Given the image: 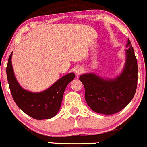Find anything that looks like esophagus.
Returning a JSON list of instances; mask_svg holds the SVG:
<instances>
[{"mask_svg":"<svg viewBox=\"0 0 147 147\" xmlns=\"http://www.w3.org/2000/svg\"><path fill=\"white\" fill-rule=\"evenodd\" d=\"M83 72H84V68H83L82 67L79 66V67H77V68H75V72L77 75H81V74L83 73Z\"/></svg>","mask_w":147,"mask_h":147,"instance_id":"obj_1","label":"esophagus"}]
</instances>
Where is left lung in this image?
Returning <instances> with one entry per match:
<instances>
[{"label": "left lung", "instance_id": "1", "mask_svg": "<svg viewBox=\"0 0 147 147\" xmlns=\"http://www.w3.org/2000/svg\"><path fill=\"white\" fill-rule=\"evenodd\" d=\"M124 68L114 79L102 78L94 73L81 75L85 88V99L95 112L111 115L125 108L135 94L138 83V63L128 39Z\"/></svg>", "mask_w": 147, "mask_h": 147}]
</instances>
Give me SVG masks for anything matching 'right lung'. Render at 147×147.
Wrapping results in <instances>:
<instances>
[{
	"label": "right lung",
	"mask_w": 147,
	"mask_h": 147,
	"mask_svg": "<svg viewBox=\"0 0 147 147\" xmlns=\"http://www.w3.org/2000/svg\"><path fill=\"white\" fill-rule=\"evenodd\" d=\"M12 53L8 59L7 77L12 97L22 112L36 120L49 119L59 112L66 86L75 79L74 73H69L58 79L50 88L40 92L24 90L18 84L14 75L11 63Z\"/></svg>",
	"instance_id": "1"
}]
</instances>
